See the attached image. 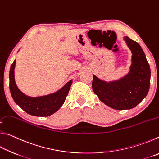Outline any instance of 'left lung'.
<instances>
[{"label":"left lung","instance_id":"obj_1","mask_svg":"<svg viewBox=\"0 0 159 159\" xmlns=\"http://www.w3.org/2000/svg\"><path fill=\"white\" fill-rule=\"evenodd\" d=\"M124 40L133 53L130 73L111 83L102 81L94 75L92 83L93 90L99 99L116 110L135 107L147 96L150 86V67L143 50L128 37Z\"/></svg>","mask_w":159,"mask_h":159}]
</instances>
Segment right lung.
Wrapping results in <instances>:
<instances>
[{
	"instance_id": "add662e5",
	"label": "right lung",
	"mask_w": 159,
	"mask_h": 159,
	"mask_svg": "<svg viewBox=\"0 0 159 159\" xmlns=\"http://www.w3.org/2000/svg\"><path fill=\"white\" fill-rule=\"evenodd\" d=\"M15 60L10 70V90L15 103L27 114L36 116H48L60 108L68 95L72 80L66 83L60 90L50 95L31 98L23 94L18 89L15 81Z\"/></svg>"
}]
</instances>
